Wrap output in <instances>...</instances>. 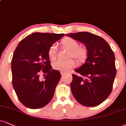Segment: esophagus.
I'll list each match as a JSON object with an SVG mask.
<instances>
[{
    "instance_id": "obj_1",
    "label": "esophagus",
    "mask_w": 126,
    "mask_h": 126,
    "mask_svg": "<svg viewBox=\"0 0 126 126\" xmlns=\"http://www.w3.org/2000/svg\"><path fill=\"white\" fill-rule=\"evenodd\" d=\"M61 75H63L65 74V73L63 72H61Z\"/></svg>"
}]
</instances>
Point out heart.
Returning a JSON list of instances; mask_svg holds the SVG:
<instances>
[{"label":"heart","mask_w":126,"mask_h":126,"mask_svg":"<svg viewBox=\"0 0 126 126\" xmlns=\"http://www.w3.org/2000/svg\"><path fill=\"white\" fill-rule=\"evenodd\" d=\"M61 45L63 48L70 51L68 57H73L78 61H83L86 58L88 51L84 47H79V43L77 40L71 37H65L61 40ZM48 55L49 59L54 60L57 56V47L55 44L52 45L48 50ZM76 63L72 59L67 60H58L52 64L54 69L61 72H65L75 67Z\"/></svg>","instance_id":"b5f03b06"}]
</instances>
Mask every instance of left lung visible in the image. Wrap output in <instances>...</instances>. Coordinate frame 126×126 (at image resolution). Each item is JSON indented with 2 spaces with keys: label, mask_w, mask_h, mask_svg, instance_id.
<instances>
[{
  "label": "left lung",
  "mask_w": 126,
  "mask_h": 126,
  "mask_svg": "<svg viewBox=\"0 0 126 126\" xmlns=\"http://www.w3.org/2000/svg\"><path fill=\"white\" fill-rule=\"evenodd\" d=\"M81 42L88 49L85 63L72 74L70 86L74 98L88 107L100 105L112 91L116 75L115 57L109 44L98 35L83 32L66 34Z\"/></svg>",
  "instance_id": "8db88e82"
}]
</instances>
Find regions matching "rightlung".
<instances>
[{
  "instance_id": "obj_1",
  "label": "right lung",
  "mask_w": 126,
  "mask_h": 126,
  "mask_svg": "<svg viewBox=\"0 0 126 126\" xmlns=\"http://www.w3.org/2000/svg\"><path fill=\"white\" fill-rule=\"evenodd\" d=\"M65 34L34 32L20 41L11 63L12 83L18 99L32 109L41 108L53 97L61 74L52 69L49 48ZM46 73L45 80L39 78Z\"/></svg>"
}]
</instances>
